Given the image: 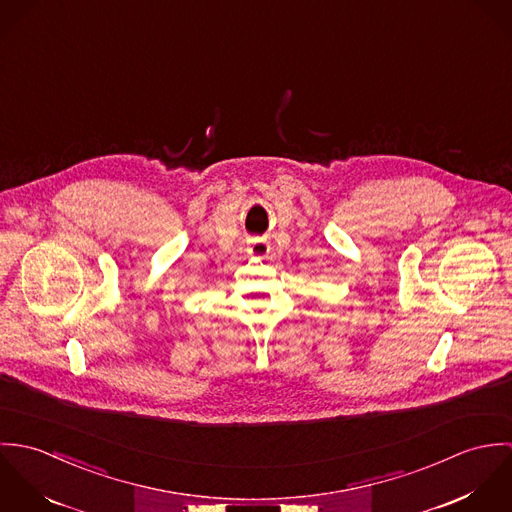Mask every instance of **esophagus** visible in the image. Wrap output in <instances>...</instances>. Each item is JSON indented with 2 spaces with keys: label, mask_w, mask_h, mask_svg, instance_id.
<instances>
[{
  "label": "esophagus",
  "mask_w": 512,
  "mask_h": 512,
  "mask_svg": "<svg viewBox=\"0 0 512 512\" xmlns=\"http://www.w3.org/2000/svg\"><path fill=\"white\" fill-rule=\"evenodd\" d=\"M270 252V242L264 238H252L248 240V254L256 258H264Z\"/></svg>",
  "instance_id": "1"
}]
</instances>
